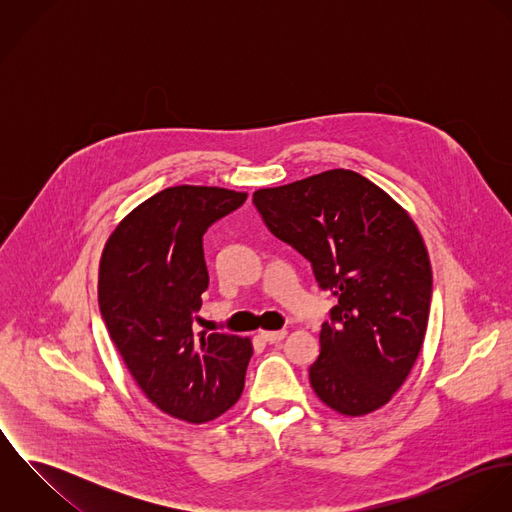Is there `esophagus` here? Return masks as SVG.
<instances>
[{"mask_svg":"<svg viewBox=\"0 0 512 512\" xmlns=\"http://www.w3.org/2000/svg\"><path fill=\"white\" fill-rule=\"evenodd\" d=\"M288 333L282 329V331H260V337L266 341V343H280V341H284V337H286Z\"/></svg>","mask_w":512,"mask_h":512,"instance_id":"1","label":"esophagus"}]
</instances>
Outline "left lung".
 Instances as JSON below:
<instances>
[{
  "label": "left lung",
  "mask_w": 512,
  "mask_h": 512,
  "mask_svg": "<svg viewBox=\"0 0 512 512\" xmlns=\"http://www.w3.org/2000/svg\"><path fill=\"white\" fill-rule=\"evenodd\" d=\"M252 201L337 297L309 366L315 394L345 416L384 406L416 363L430 315L432 266L414 220L349 169L260 189Z\"/></svg>",
  "instance_id": "obj_1"
}]
</instances>
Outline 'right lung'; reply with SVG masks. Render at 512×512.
I'll list each match as a JSON object with an SVG mask.
<instances>
[{
    "mask_svg": "<svg viewBox=\"0 0 512 512\" xmlns=\"http://www.w3.org/2000/svg\"><path fill=\"white\" fill-rule=\"evenodd\" d=\"M246 193L179 185L147 199L106 242L100 313L132 376L165 414L203 424L242 394L248 339L197 331L209 288L203 236Z\"/></svg>",
    "mask_w": 512,
    "mask_h": 512,
    "instance_id": "right-lung-1",
    "label": "right lung"
}]
</instances>
